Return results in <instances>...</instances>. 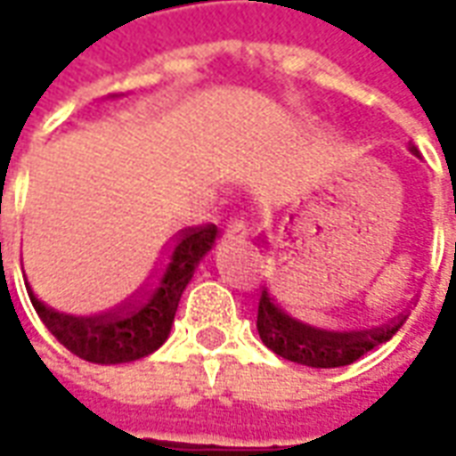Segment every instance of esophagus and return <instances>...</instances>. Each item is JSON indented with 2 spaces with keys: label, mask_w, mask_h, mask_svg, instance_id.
Here are the masks:
<instances>
[{
  "label": "esophagus",
  "mask_w": 456,
  "mask_h": 456,
  "mask_svg": "<svg viewBox=\"0 0 456 456\" xmlns=\"http://www.w3.org/2000/svg\"><path fill=\"white\" fill-rule=\"evenodd\" d=\"M224 234L227 237H244L247 234V222L244 219H232V222H227V227H224Z\"/></svg>",
  "instance_id": "34e87169"
}]
</instances>
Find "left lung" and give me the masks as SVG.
Returning a JSON list of instances; mask_svg holds the SVG:
<instances>
[{
    "label": "left lung",
    "mask_w": 456,
    "mask_h": 456,
    "mask_svg": "<svg viewBox=\"0 0 456 456\" xmlns=\"http://www.w3.org/2000/svg\"><path fill=\"white\" fill-rule=\"evenodd\" d=\"M411 153L418 156V149L411 146ZM405 320L408 315L395 317L386 325H335L330 320L300 315L278 290L264 288L258 297L256 330L261 342L288 362L313 369H337L388 342Z\"/></svg>",
    "instance_id": "obj_1"
}]
</instances>
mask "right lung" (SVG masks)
I'll return each instance as SVG.
<instances>
[{
    "label": "right lung",
    "mask_w": 456,
    "mask_h": 456,
    "mask_svg": "<svg viewBox=\"0 0 456 456\" xmlns=\"http://www.w3.org/2000/svg\"><path fill=\"white\" fill-rule=\"evenodd\" d=\"M217 234L215 224L180 229L143 283L114 305L65 310L44 303L31 286L26 290L41 322L68 352L93 363L136 362L168 339L180 296Z\"/></svg>",
    "instance_id": "add662e5"
}]
</instances>
